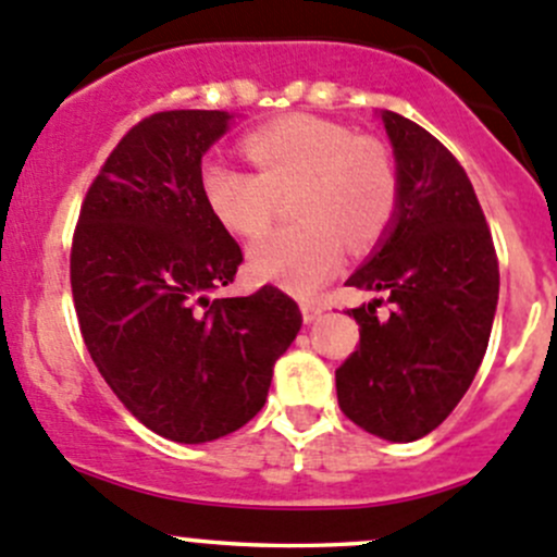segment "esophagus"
Instances as JSON below:
<instances>
[{
	"mask_svg": "<svg viewBox=\"0 0 557 557\" xmlns=\"http://www.w3.org/2000/svg\"><path fill=\"white\" fill-rule=\"evenodd\" d=\"M299 307H301V318H305V323H312L323 310H326L323 301H312V299H301Z\"/></svg>",
	"mask_w": 557,
	"mask_h": 557,
	"instance_id": "34e87169",
	"label": "esophagus"
}]
</instances>
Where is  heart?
<instances>
[{"label": "heart", "mask_w": 557, "mask_h": 557, "mask_svg": "<svg viewBox=\"0 0 557 557\" xmlns=\"http://www.w3.org/2000/svg\"><path fill=\"white\" fill-rule=\"evenodd\" d=\"M258 174L223 158L201 165V193L214 218L245 239L272 228L280 198L296 196L290 228L252 247L261 280L312 294L337 274L345 245L370 250L399 209V174L386 144L348 124L294 113L252 129L242 141Z\"/></svg>", "instance_id": "1"}]
</instances>
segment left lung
<instances>
[{
	"label": "left lung",
	"mask_w": 557,
	"mask_h": 557,
	"mask_svg": "<svg viewBox=\"0 0 557 557\" xmlns=\"http://www.w3.org/2000/svg\"><path fill=\"white\" fill-rule=\"evenodd\" d=\"M399 174V209L348 285L381 294L356 307L359 345L337 367V403L377 438L408 444L457 408L487 350L498 256L471 180L444 144L383 113ZM389 305L388 317L376 307ZM348 312V315H350Z\"/></svg>",
	"instance_id": "1"
}]
</instances>
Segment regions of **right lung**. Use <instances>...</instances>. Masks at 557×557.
<instances>
[{"instance_id": "add662e5", "label": "right lung", "mask_w": 557, "mask_h": 557, "mask_svg": "<svg viewBox=\"0 0 557 557\" xmlns=\"http://www.w3.org/2000/svg\"><path fill=\"white\" fill-rule=\"evenodd\" d=\"M228 119L160 111L129 127L86 190L70 250L91 361L144 428L176 444L245 428L301 326L274 285L209 296L245 261L201 193V158Z\"/></svg>"}]
</instances>
